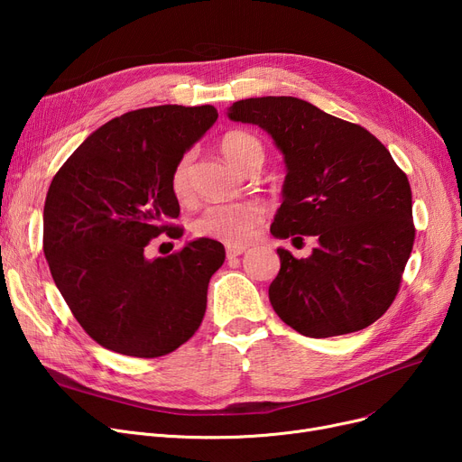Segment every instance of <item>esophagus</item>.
Here are the masks:
<instances>
[{"instance_id":"esophagus-1","label":"esophagus","mask_w":462,"mask_h":462,"mask_svg":"<svg viewBox=\"0 0 462 462\" xmlns=\"http://www.w3.org/2000/svg\"><path fill=\"white\" fill-rule=\"evenodd\" d=\"M245 251H247V247H245V245H228V247H226V254H228V258H234V256L244 254Z\"/></svg>"}]
</instances>
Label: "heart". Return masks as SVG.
<instances>
[{
  "mask_svg": "<svg viewBox=\"0 0 462 462\" xmlns=\"http://www.w3.org/2000/svg\"><path fill=\"white\" fill-rule=\"evenodd\" d=\"M221 152L236 168L247 170L262 166L263 145L247 131H230L221 140ZM190 172L192 153H185L176 162L170 174V189L178 200H187L190 194ZM263 211L253 202H230L208 206L192 221V234L197 237H208L223 241L226 245L247 244L254 228L260 225Z\"/></svg>",
  "mask_w": 462,
  "mask_h": 462,
  "instance_id": "1",
  "label": "heart"
}]
</instances>
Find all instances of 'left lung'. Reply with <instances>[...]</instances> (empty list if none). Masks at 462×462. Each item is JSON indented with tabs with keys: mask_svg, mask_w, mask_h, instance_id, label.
I'll return each mask as SVG.
<instances>
[{
	"mask_svg": "<svg viewBox=\"0 0 462 462\" xmlns=\"http://www.w3.org/2000/svg\"><path fill=\"white\" fill-rule=\"evenodd\" d=\"M228 117L272 134L284 155L272 234L319 239L309 258L277 249L270 301L279 319L312 338L376 322L399 292L416 237L410 183L392 153L367 129L296 97L237 101Z\"/></svg>",
	"mask_w": 462,
	"mask_h": 462,
	"instance_id": "1",
	"label": "left lung"
}]
</instances>
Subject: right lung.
Returning <instances> with one entry per match:
<instances>
[{
  "label": "right lung",
  "instance_id": "1",
  "mask_svg": "<svg viewBox=\"0 0 462 462\" xmlns=\"http://www.w3.org/2000/svg\"><path fill=\"white\" fill-rule=\"evenodd\" d=\"M218 117L211 105L127 112L91 133L58 170L44 202L42 249L52 279L84 331L133 357L174 352L202 324L208 284L225 247L200 237L145 258L180 215L170 174Z\"/></svg>",
  "mask_w": 462,
  "mask_h": 462
}]
</instances>
